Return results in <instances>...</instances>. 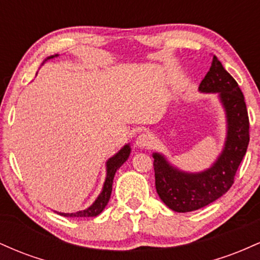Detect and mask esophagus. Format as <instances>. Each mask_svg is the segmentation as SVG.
I'll use <instances>...</instances> for the list:
<instances>
[{"label": "esophagus", "instance_id": "obj_1", "mask_svg": "<svg viewBox=\"0 0 260 260\" xmlns=\"http://www.w3.org/2000/svg\"><path fill=\"white\" fill-rule=\"evenodd\" d=\"M136 144L140 149H148L153 145V138L148 133H140L136 140Z\"/></svg>", "mask_w": 260, "mask_h": 260}]
</instances>
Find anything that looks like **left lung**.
Masks as SVG:
<instances>
[{
	"label": "left lung",
	"mask_w": 260,
	"mask_h": 260,
	"mask_svg": "<svg viewBox=\"0 0 260 260\" xmlns=\"http://www.w3.org/2000/svg\"><path fill=\"white\" fill-rule=\"evenodd\" d=\"M202 92H217L226 112L225 147L211 168L202 172H184L154 153L155 187L160 199L177 213L198 210L215 202L234 184L235 175L249 143V120L244 96L216 56L199 85Z\"/></svg>",
	"instance_id": "left-lung-1"
}]
</instances>
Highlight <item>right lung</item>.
I'll use <instances>...</instances> for the list:
<instances>
[{"label": "right lung", "instance_id": "1", "mask_svg": "<svg viewBox=\"0 0 260 260\" xmlns=\"http://www.w3.org/2000/svg\"><path fill=\"white\" fill-rule=\"evenodd\" d=\"M57 55L55 56H50L47 57L45 61L47 59L56 57ZM44 61V62H45ZM131 154V147L129 144H126L123 148L118 151L117 154L113 155L112 157H110L106 162V180L104 182V187L101 193L95 199V202L85 210H80L77 211V213H57L59 215L66 216V217H94L98 216L101 211L105 209V207L109 203L110 197H111V192H112V182H113V177H115L116 171L123 165V162H126V160L128 159Z\"/></svg>", "mask_w": 260, "mask_h": 260}]
</instances>
